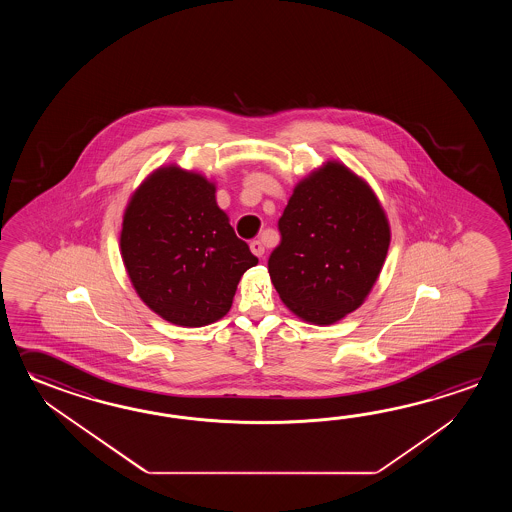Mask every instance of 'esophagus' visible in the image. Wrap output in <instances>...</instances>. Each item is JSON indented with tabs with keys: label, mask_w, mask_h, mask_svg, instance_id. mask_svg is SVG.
Here are the masks:
<instances>
[{
	"label": "esophagus",
	"mask_w": 512,
	"mask_h": 512,
	"mask_svg": "<svg viewBox=\"0 0 512 512\" xmlns=\"http://www.w3.org/2000/svg\"><path fill=\"white\" fill-rule=\"evenodd\" d=\"M251 251L254 256L261 258L265 254V247H263V243L260 240H254L251 241Z\"/></svg>",
	"instance_id": "34e87169"
}]
</instances>
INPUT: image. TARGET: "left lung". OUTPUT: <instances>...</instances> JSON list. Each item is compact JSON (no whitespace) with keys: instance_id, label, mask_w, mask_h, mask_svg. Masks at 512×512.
<instances>
[{"instance_id":"1","label":"left lung","mask_w":512,"mask_h":512,"mask_svg":"<svg viewBox=\"0 0 512 512\" xmlns=\"http://www.w3.org/2000/svg\"><path fill=\"white\" fill-rule=\"evenodd\" d=\"M278 227L269 276L291 313L331 326L366 302L392 240L366 179L327 159L296 183Z\"/></svg>"}]
</instances>
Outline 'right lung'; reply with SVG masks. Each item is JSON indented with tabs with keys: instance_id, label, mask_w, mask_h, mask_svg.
<instances>
[{
	"instance_id": "1",
	"label": "right lung",
	"mask_w": 512,
	"mask_h": 512,
	"mask_svg": "<svg viewBox=\"0 0 512 512\" xmlns=\"http://www.w3.org/2000/svg\"><path fill=\"white\" fill-rule=\"evenodd\" d=\"M120 256L142 302L183 327L227 315L241 276L258 263L218 207L216 183L175 163L155 168L133 190Z\"/></svg>"
}]
</instances>
